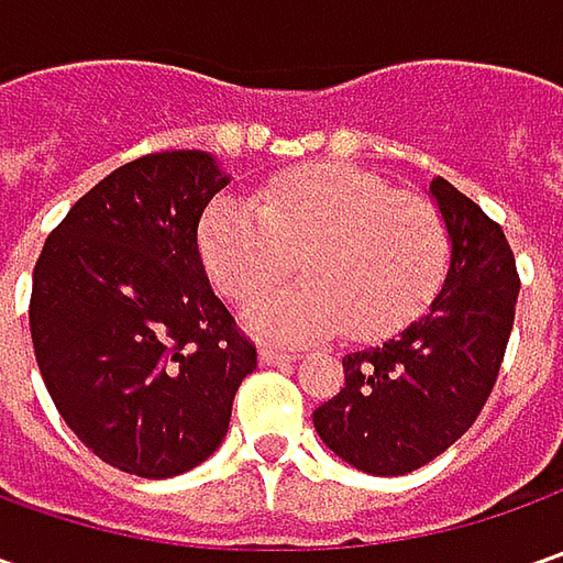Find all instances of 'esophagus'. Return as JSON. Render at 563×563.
I'll return each instance as SVG.
<instances>
[{
	"label": "esophagus",
	"mask_w": 563,
	"mask_h": 563,
	"mask_svg": "<svg viewBox=\"0 0 563 563\" xmlns=\"http://www.w3.org/2000/svg\"><path fill=\"white\" fill-rule=\"evenodd\" d=\"M260 360H263L266 366H285V363L300 360V354H297V351H285V347H272V344H266V347L260 351Z\"/></svg>",
	"instance_id": "obj_1"
}]
</instances>
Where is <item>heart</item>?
I'll use <instances>...</instances> for the list:
<instances>
[{
	"mask_svg": "<svg viewBox=\"0 0 563 563\" xmlns=\"http://www.w3.org/2000/svg\"><path fill=\"white\" fill-rule=\"evenodd\" d=\"M297 255L308 282L271 295ZM200 256L228 300L271 295L247 313L263 335L310 341L338 325L382 335L439 294L451 231L429 197L325 163L275 178L253 206L216 200L200 222Z\"/></svg>",
	"mask_w": 563,
	"mask_h": 563,
	"instance_id": "obj_1",
	"label": "heart"
}]
</instances>
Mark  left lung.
<instances>
[{
  "label": "left lung",
  "mask_w": 563,
  "mask_h": 563,
  "mask_svg": "<svg viewBox=\"0 0 563 563\" xmlns=\"http://www.w3.org/2000/svg\"><path fill=\"white\" fill-rule=\"evenodd\" d=\"M429 190L451 231L442 291L400 335L341 360L344 388L313 410L319 439L373 476H404L464 435L514 329L520 275L501 225L444 178Z\"/></svg>",
  "instance_id": "8db88e82"
}]
</instances>
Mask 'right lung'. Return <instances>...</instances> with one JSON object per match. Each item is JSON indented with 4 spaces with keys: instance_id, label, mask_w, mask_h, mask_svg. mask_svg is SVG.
I'll use <instances>...</instances> for the list:
<instances>
[{
    "instance_id": "obj_1",
    "label": "right lung",
    "mask_w": 563,
    "mask_h": 563,
    "mask_svg": "<svg viewBox=\"0 0 563 563\" xmlns=\"http://www.w3.org/2000/svg\"><path fill=\"white\" fill-rule=\"evenodd\" d=\"M225 185L200 150L141 156L68 209L33 266V354L62 420L143 479L203 464L256 369L197 247Z\"/></svg>"
}]
</instances>
